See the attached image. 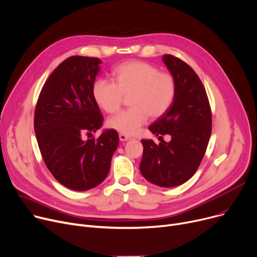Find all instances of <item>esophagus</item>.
<instances>
[{
  "mask_svg": "<svg viewBox=\"0 0 257 257\" xmlns=\"http://www.w3.org/2000/svg\"><path fill=\"white\" fill-rule=\"evenodd\" d=\"M131 139H132V137H130V136H127V135L119 134V140H120V141L124 142V141H128V140H131Z\"/></svg>",
  "mask_w": 257,
  "mask_h": 257,
  "instance_id": "1",
  "label": "esophagus"
}]
</instances>
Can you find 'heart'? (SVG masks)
Instances as JSON below:
<instances>
[{
  "label": "heart",
  "mask_w": 257,
  "mask_h": 257,
  "mask_svg": "<svg viewBox=\"0 0 257 257\" xmlns=\"http://www.w3.org/2000/svg\"><path fill=\"white\" fill-rule=\"evenodd\" d=\"M115 83L98 79L92 86V94L99 107L107 113H116L131 93L132 109L111 117L108 125L124 135H134L149 116L158 118L173 103L176 84L172 75L143 61H128L118 65L114 72Z\"/></svg>",
  "instance_id": "obj_1"
}]
</instances>
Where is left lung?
Masks as SVG:
<instances>
[{
    "instance_id": "8db88e82",
    "label": "left lung",
    "mask_w": 257,
    "mask_h": 257,
    "mask_svg": "<svg viewBox=\"0 0 257 257\" xmlns=\"http://www.w3.org/2000/svg\"><path fill=\"white\" fill-rule=\"evenodd\" d=\"M176 93L170 109L149 126L156 136L170 135L169 142L141 140L140 171L154 185L172 188L189 180L198 169L212 133V112L205 89L196 72L183 60L164 55ZM160 138V137H159Z\"/></svg>"
}]
</instances>
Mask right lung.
<instances>
[{
    "mask_svg": "<svg viewBox=\"0 0 257 257\" xmlns=\"http://www.w3.org/2000/svg\"><path fill=\"white\" fill-rule=\"evenodd\" d=\"M101 63L98 58L72 56L60 64L39 94L34 130L42 159L58 182L73 191H87L107 177L119 143L115 130L97 140H84L102 125L92 94Z\"/></svg>",
    "mask_w": 257,
    "mask_h": 257,
    "instance_id": "1",
    "label": "right lung"
}]
</instances>
